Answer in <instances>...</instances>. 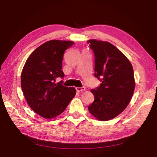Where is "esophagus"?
I'll use <instances>...</instances> for the list:
<instances>
[{
    "instance_id": "esophagus-1",
    "label": "esophagus",
    "mask_w": 157,
    "mask_h": 157,
    "mask_svg": "<svg viewBox=\"0 0 157 157\" xmlns=\"http://www.w3.org/2000/svg\"><path fill=\"white\" fill-rule=\"evenodd\" d=\"M76 90L78 91V92H82V91H84L86 90V88L84 86H82V87H76L75 88Z\"/></svg>"
}]
</instances>
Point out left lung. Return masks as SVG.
<instances>
[{
    "mask_svg": "<svg viewBox=\"0 0 157 157\" xmlns=\"http://www.w3.org/2000/svg\"><path fill=\"white\" fill-rule=\"evenodd\" d=\"M87 42L95 53V76L101 82L90 90L95 100L88 108L97 119L108 121L130 103L135 87L133 68L126 56L110 42L95 39Z\"/></svg>",
    "mask_w": 157,
    "mask_h": 157,
    "instance_id": "1",
    "label": "left lung"
}]
</instances>
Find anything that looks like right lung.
<instances>
[{"mask_svg":"<svg viewBox=\"0 0 157 157\" xmlns=\"http://www.w3.org/2000/svg\"><path fill=\"white\" fill-rule=\"evenodd\" d=\"M74 44L73 41L52 40L33 51L27 58L21 73V88L27 104L34 112L45 119L60 115L75 97L74 87H67L64 78L62 59L65 50Z\"/></svg>","mask_w":157,"mask_h":157,"instance_id":"add662e5","label":"right lung"}]
</instances>
